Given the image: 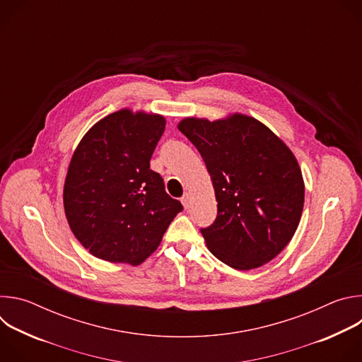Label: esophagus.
Segmentation results:
<instances>
[{
	"label": "esophagus",
	"mask_w": 362,
	"mask_h": 362,
	"mask_svg": "<svg viewBox=\"0 0 362 362\" xmlns=\"http://www.w3.org/2000/svg\"><path fill=\"white\" fill-rule=\"evenodd\" d=\"M190 199H192V194H190V193H186V194L182 197V203H183V208H185V209H189Z\"/></svg>",
	"instance_id": "1"
}]
</instances>
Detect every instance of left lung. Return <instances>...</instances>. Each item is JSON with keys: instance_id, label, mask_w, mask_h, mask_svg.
<instances>
[{"instance_id": "8db88e82", "label": "left lung", "mask_w": 362, "mask_h": 362, "mask_svg": "<svg viewBox=\"0 0 362 362\" xmlns=\"http://www.w3.org/2000/svg\"><path fill=\"white\" fill-rule=\"evenodd\" d=\"M177 129L196 146L218 202L212 226L202 229L208 249L238 271L264 267L293 238L305 185L292 150L255 117H185Z\"/></svg>"}]
</instances>
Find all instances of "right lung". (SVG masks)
Wrapping results in <instances>:
<instances>
[{
	"mask_svg": "<svg viewBox=\"0 0 362 362\" xmlns=\"http://www.w3.org/2000/svg\"><path fill=\"white\" fill-rule=\"evenodd\" d=\"M165 126L162 115L120 109L91 126L73 153L64 212L76 239L98 259L140 265L183 209L150 170Z\"/></svg>",
	"mask_w": 362,
	"mask_h": 362,
	"instance_id": "right-lung-1",
	"label": "right lung"
}]
</instances>
